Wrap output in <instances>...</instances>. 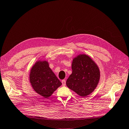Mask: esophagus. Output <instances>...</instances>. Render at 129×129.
Returning a JSON list of instances; mask_svg holds the SVG:
<instances>
[{
	"label": "esophagus",
	"instance_id": "obj_1",
	"mask_svg": "<svg viewBox=\"0 0 129 129\" xmlns=\"http://www.w3.org/2000/svg\"><path fill=\"white\" fill-rule=\"evenodd\" d=\"M61 82H62V84L63 86H64V85H66V81L65 80H62L61 81Z\"/></svg>",
	"mask_w": 129,
	"mask_h": 129
}]
</instances>
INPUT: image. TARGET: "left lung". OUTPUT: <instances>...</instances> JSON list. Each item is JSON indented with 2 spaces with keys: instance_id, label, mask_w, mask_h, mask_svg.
I'll use <instances>...</instances> for the list:
<instances>
[{
  "instance_id": "obj_1",
  "label": "left lung",
  "mask_w": 129,
  "mask_h": 129,
  "mask_svg": "<svg viewBox=\"0 0 129 129\" xmlns=\"http://www.w3.org/2000/svg\"><path fill=\"white\" fill-rule=\"evenodd\" d=\"M72 72L66 81L69 89L82 97H86L94 90L99 83V68L86 54H79L73 59Z\"/></svg>"
}]
</instances>
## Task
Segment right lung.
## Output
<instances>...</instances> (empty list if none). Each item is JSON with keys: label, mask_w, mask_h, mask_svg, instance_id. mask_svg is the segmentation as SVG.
Masks as SVG:
<instances>
[{"label": "right lung", "mask_w": 129, "mask_h": 129, "mask_svg": "<svg viewBox=\"0 0 129 129\" xmlns=\"http://www.w3.org/2000/svg\"><path fill=\"white\" fill-rule=\"evenodd\" d=\"M30 82L37 93L46 98L52 95L62 84L46 61H38L30 73Z\"/></svg>", "instance_id": "add662e5"}]
</instances>
